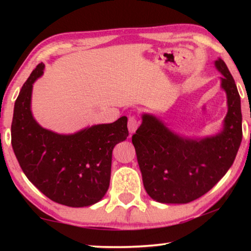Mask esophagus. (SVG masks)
I'll use <instances>...</instances> for the list:
<instances>
[{
    "label": "esophagus",
    "instance_id": "34e87169",
    "mask_svg": "<svg viewBox=\"0 0 251 251\" xmlns=\"http://www.w3.org/2000/svg\"><path fill=\"white\" fill-rule=\"evenodd\" d=\"M138 126H139V122L137 121L135 116H130L128 120V130L130 135H133V133L136 132V130L138 129Z\"/></svg>",
    "mask_w": 251,
    "mask_h": 251
}]
</instances>
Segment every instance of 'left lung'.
I'll use <instances>...</instances> for the list:
<instances>
[{
  "label": "left lung",
  "mask_w": 251,
  "mask_h": 251,
  "mask_svg": "<svg viewBox=\"0 0 251 251\" xmlns=\"http://www.w3.org/2000/svg\"><path fill=\"white\" fill-rule=\"evenodd\" d=\"M214 65L222 76L227 113L222 129L205 137L174 131L160 116L143 113L132 136L144 187L154 201L188 203L210 191L234 162L242 140L241 100L234 78L222 58Z\"/></svg>",
  "instance_id": "left-lung-1"
}]
</instances>
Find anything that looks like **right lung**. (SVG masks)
Masks as SVG:
<instances>
[{
    "mask_svg": "<svg viewBox=\"0 0 251 251\" xmlns=\"http://www.w3.org/2000/svg\"><path fill=\"white\" fill-rule=\"evenodd\" d=\"M43 71L44 64L37 65L15 102L13 152L28 180L50 200L67 207H89L108 190L113 149L129 136L128 119L122 116L74 133L43 128L32 113L33 84Z\"/></svg>",
    "mask_w": 251,
    "mask_h": 251,
    "instance_id": "1",
    "label": "right lung"
}]
</instances>
